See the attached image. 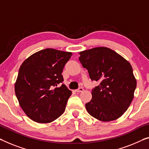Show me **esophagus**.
I'll return each mask as SVG.
<instances>
[{
	"label": "esophagus",
	"instance_id": "obj_1",
	"mask_svg": "<svg viewBox=\"0 0 149 149\" xmlns=\"http://www.w3.org/2000/svg\"><path fill=\"white\" fill-rule=\"evenodd\" d=\"M84 91V88H79L78 89H77V90H75V92H83Z\"/></svg>",
	"mask_w": 149,
	"mask_h": 149
}]
</instances>
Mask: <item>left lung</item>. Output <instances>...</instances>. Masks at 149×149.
<instances>
[{
	"label": "left lung",
	"instance_id": "obj_1",
	"mask_svg": "<svg viewBox=\"0 0 149 149\" xmlns=\"http://www.w3.org/2000/svg\"><path fill=\"white\" fill-rule=\"evenodd\" d=\"M79 60L92 80L100 81L92 90V100L86 104L91 116L98 120H116L126 112L134 98L136 79L130 63L106 47L79 52Z\"/></svg>",
	"mask_w": 149,
	"mask_h": 149
}]
</instances>
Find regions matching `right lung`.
Masks as SVG:
<instances>
[{"label":"right lung","instance_id":"obj_1","mask_svg":"<svg viewBox=\"0 0 149 149\" xmlns=\"http://www.w3.org/2000/svg\"><path fill=\"white\" fill-rule=\"evenodd\" d=\"M72 52L47 48L33 53L19 68L15 92L25 114L38 123H49L65 110L72 91L62 84L61 73Z\"/></svg>","mask_w":149,"mask_h":149}]
</instances>
